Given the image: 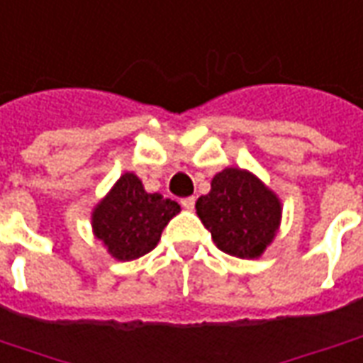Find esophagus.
I'll return each instance as SVG.
<instances>
[{
  "label": "esophagus",
  "mask_w": 363,
  "mask_h": 363,
  "mask_svg": "<svg viewBox=\"0 0 363 363\" xmlns=\"http://www.w3.org/2000/svg\"><path fill=\"white\" fill-rule=\"evenodd\" d=\"M181 204H182V208H186V210H192V208H194V204H196V198H194V196L182 198Z\"/></svg>",
  "instance_id": "34e87169"
}]
</instances>
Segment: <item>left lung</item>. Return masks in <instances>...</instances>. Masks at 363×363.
<instances>
[{"mask_svg":"<svg viewBox=\"0 0 363 363\" xmlns=\"http://www.w3.org/2000/svg\"><path fill=\"white\" fill-rule=\"evenodd\" d=\"M196 213L218 249L239 259H257L280 228L281 202L259 177L228 167L196 202Z\"/></svg>","mask_w":363,"mask_h":363,"instance_id":"obj_1","label":"left lung"}]
</instances>
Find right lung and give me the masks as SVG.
Returning <instances> with one entry per match:
<instances>
[{"instance_id":"1","label":"right lung","mask_w":363,"mask_h":363,"mask_svg":"<svg viewBox=\"0 0 363 363\" xmlns=\"http://www.w3.org/2000/svg\"><path fill=\"white\" fill-rule=\"evenodd\" d=\"M181 212L171 198L150 194L134 173H124L91 213L93 233L116 260H134L155 249L169 221Z\"/></svg>"}]
</instances>
